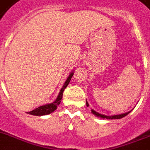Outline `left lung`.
I'll use <instances>...</instances> for the list:
<instances>
[{
  "instance_id": "1",
  "label": "left lung",
  "mask_w": 150,
  "mask_h": 150,
  "mask_svg": "<svg viewBox=\"0 0 150 150\" xmlns=\"http://www.w3.org/2000/svg\"><path fill=\"white\" fill-rule=\"evenodd\" d=\"M86 106L88 107L89 106V103H87L86 101ZM92 113L95 115H96L97 117H102V118H107V119H120V118H122L124 117H125L126 115H128L130 112H128V113H125V114H119V115H114V116H106V115H103V114H100L97 112H96L95 110H92Z\"/></svg>"
}]
</instances>
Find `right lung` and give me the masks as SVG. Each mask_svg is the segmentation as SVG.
Listing matches in <instances>:
<instances>
[{
  "instance_id": "obj_1",
  "label": "right lung",
  "mask_w": 150,
  "mask_h": 150,
  "mask_svg": "<svg viewBox=\"0 0 150 150\" xmlns=\"http://www.w3.org/2000/svg\"><path fill=\"white\" fill-rule=\"evenodd\" d=\"M72 75L73 73H71V75L68 76V79L66 80L65 83L64 84L63 87L61 88L57 98L56 99V100L54 102H53L52 103H50V104H46L43 105V106H40V107H37V108H36L33 110H32V111L28 112V114H32V115H36V116H41V115H47V114H49L50 113H52V112H54L57 108V106L60 104L61 100L62 99V96H63L64 91V89H65V88L68 85V83L70 82V80L71 79V77H72Z\"/></svg>"
}]
</instances>
